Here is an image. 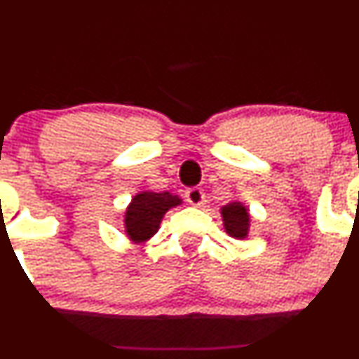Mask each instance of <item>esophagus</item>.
<instances>
[{"label": "esophagus", "mask_w": 359, "mask_h": 359, "mask_svg": "<svg viewBox=\"0 0 359 359\" xmlns=\"http://www.w3.org/2000/svg\"><path fill=\"white\" fill-rule=\"evenodd\" d=\"M186 201L193 206H201L205 201V193L201 187H191L186 191Z\"/></svg>", "instance_id": "1"}]
</instances>
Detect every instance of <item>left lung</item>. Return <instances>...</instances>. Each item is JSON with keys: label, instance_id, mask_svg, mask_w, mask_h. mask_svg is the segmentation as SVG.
<instances>
[{"label": "left lung", "instance_id": "8db88e82", "mask_svg": "<svg viewBox=\"0 0 359 359\" xmlns=\"http://www.w3.org/2000/svg\"><path fill=\"white\" fill-rule=\"evenodd\" d=\"M220 215H222L224 229L229 236L236 238V240H245L248 236L250 213L243 203H227L220 208Z\"/></svg>", "mask_w": 359, "mask_h": 359}]
</instances>
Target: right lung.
<instances>
[{
  "label": "right lung",
  "instance_id": "obj_1",
  "mask_svg": "<svg viewBox=\"0 0 359 359\" xmlns=\"http://www.w3.org/2000/svg\"><path fill=\"white\" fill-rule=\"evenodd\" d=\"M182 200L170 193H151L142 191L135 194L125 212V231L133 243H146L158 233L163 215Z\"/></svg>",
  "mask_w": 359,
  "mask_h": 359
}]
</instances>
